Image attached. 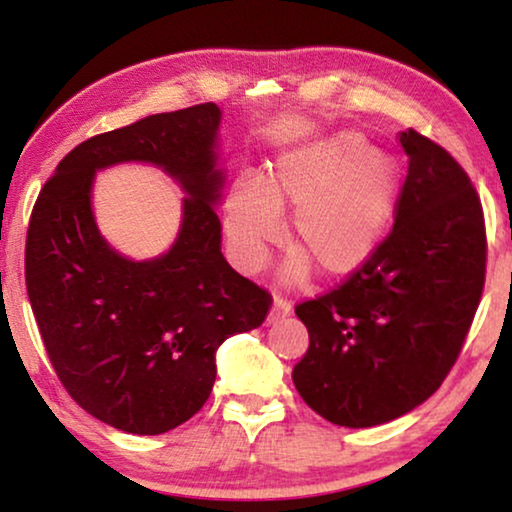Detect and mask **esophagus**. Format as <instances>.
Here are the masks:
<instances>
[{
	"mask_svg": "<svg viewBox=\"0 0 512 512\" xmlns=\"http://www.w3.org/2000/svg\"><path fill=\"white\" fill-rule=\"evenodd\" d=\"M291 310H293V303L289 298L275 296V303H272V310H270V319L272 321L282 319V317H286V314H291Z\"/></svg>",
	"mask_w": 512,
	"mask_h": 512,
	"instance_id": "1",
	"label": "esophagus"
}]
</instances>
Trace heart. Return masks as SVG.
<instances>
[{"mask_svg":"<svg viewBox=\"0 0 512 512\" xmlns=\"http://www.w3.org/2000/svg\"><path fill=\"white\" fill-rule=\"evenodd\" d=\"M394 160L359 132H335L277 158L263 181L244 174L230 186L226 235L235 263L258 270L279 237V216L293 209L286 263L300 279L310 263L324 277L359 270L380 247L396 205Z\"/></svg>","mask_w":512,"mask_h":512,"instance_id":"heart-1","label":"heart"}]
</instances>
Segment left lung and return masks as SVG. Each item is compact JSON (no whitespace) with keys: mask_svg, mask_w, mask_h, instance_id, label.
Here are the masks:
<instances>
[{"mask_svg":"<svg viewBox=\"0 0 512 512\" xmlns=\"http://www.w3.org/2000/svg\"><path fill=\"white\" fill-rule=\"evenodd\" d=\"M401 146L408 174L394 228L345 282L296 305L310 347L293 384L349 429L391 422L443 384L485 289V214L466 170L412 128Z\"/></svg>","mask_w":512,"mask_h":512,"instance_id":"left-lung-1","label":"left lung"}]
</instances>
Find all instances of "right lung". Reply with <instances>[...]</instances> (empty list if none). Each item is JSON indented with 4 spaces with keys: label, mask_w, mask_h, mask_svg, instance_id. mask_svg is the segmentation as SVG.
<instances>
[{
    "label": "right lung",
    "mask_w": 512,
    "mask_h": 512,
    "mask_svg": "<svg viewBox=\"0 0 512 512\" xmlns=\"http://www.w3.org/2000/svg\"><path fill=\"white\" fill-rule=\"evenodd\" d=\"M219 121L205 102L86 139L30 216L25 284L55 375L83 410L137 436L188 422L212 394L221 342L261 326L272 305L221 254ZM123 159L163 166L189 193L178 242L153 262L118 257L89 209L94 170Z\"/></svg>",
    "instance_id": "right-lung-1"
}]
</instances>
